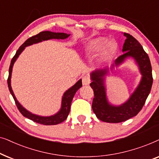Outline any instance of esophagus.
I'll return each instance as SVG.
<instances>
[{
  "mask_svg": "<svg viewBox=\"0 0 159 159\" xmlns=\"http://www.w3.org/2000/svg\"><path fill=\"white\" fill-rule=\"evenodd\" d=\"M90 78L88 76H84V77H82V84H83V85H88L90 83Z\"/></svg>",
  "mask_w": 159,
  "mask_h": 159,
  "instance_id": "1",
  "label": "esophagus"
}]
</instances>
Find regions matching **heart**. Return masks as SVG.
Listing matches in <instances>:
<instances>
[{
    "instance_id": "heart-1",
    "label": "heart",
    "mask_w": 159,
    "mask_h": 159,
    "mask_svg": "<svg viewBox=\"0 0 159 159\" xmlns=\"http://www.w3.org/2000/svg\"><path fill=\"white\" fill-rule=\"evenodd\" d=\"M103 38H98L89 41L86 45L85 51L88 56H95L101 53L100 60L101 61H106L111 57L116 51V46L113 42H108Z\"/></svg>"
}]
</instances>
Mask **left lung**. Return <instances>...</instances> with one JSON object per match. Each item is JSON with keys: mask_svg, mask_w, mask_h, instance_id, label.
Returning a JSON list of instances; mask_svg holds the SVG:
<instances>
[{"mask_svg": "<svg viewBox=\"0 0 159 159\" xmlns=\"http://www.w3.org/2000/svg\"><path fill=\"white\" fill-rule=\"evenodd\" d=\"M124 35L126 37L122 48L124 53L115 60L111 69L119 66L127 58H133L136 61L142 78L129 98L120 106L110 104L106 97L104 84L108 69H96L90 74L92 82L90 85L94 92L93 111L97 118L108 123L122 122L136 116L144 106L153 84L151 64L148 54L134 37L128 33H124Z\"/></svg>", "mask_w": 159, "mask_h": 159, "instance_id": "1", "label": "left lung"}]
</instances>
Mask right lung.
Returning <instances> with one entry per match:
<instances>
[{"mask_svg":"<svg viewBox=\"0 0 159 159\" xmlns=\"http://www.w3.org/2000/svg\"><path fill=\"white\" fill-rule=\"evenodd\" d=\"M70 34H66V33H63V32H53L50 31H44L41 32L40 33L31 37V38H28L22 45L19 47V48L17 50L16 54L13 57L11 61V64L9 66V71H8V89L11 94L12 95L13 98H14L15 103L18 108L19 111L21 112V114L23 115L25 117H27L30 120L34 121V122L40 124V125H56L58 124L61 123L62 121L66 120V119L68 116L70 111V107H71V103L72 101V99L74 98V95H75V93L82 86V80H80L79 81L77 82V83L67 90L66 92L64 93V95L62 97V101H61V109L58 111V112L56 113V114L52 115L50 116H38V115L32 114L31 112H30L29 111H27L26 108L23 107L20 103H19V101H17L16 97L13 92L11 86V72H12V69L13 66H14V62L16 61L17 58L19 57V56L20 55L21 52L25 50V47L29 46L32 44H35V43H38L44 40H51V39H66L69 37Z\"/></svg>","mask_w":159,"mask_h":159,"instance_id":"obj_1","label":"right lung"}]
</instances>
